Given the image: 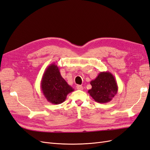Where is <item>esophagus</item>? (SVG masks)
I'll use <instances>...</instances> for the list:
<instances>
[{"label": "esophagus", "mask_w": 150, "mask_h": 150, "mask_svg": "<svg viewBox=\"0 0 150 150\" xmlns=\"http://www.w3.org/2000/svg\"><path fill=\"white\" fill-rule=\"evenodd\" d=\"M76 87L78 90H83V87L82 86H80V85H77L76 86Z\"/></svg>", "instance_id": "1"}]
</instances>
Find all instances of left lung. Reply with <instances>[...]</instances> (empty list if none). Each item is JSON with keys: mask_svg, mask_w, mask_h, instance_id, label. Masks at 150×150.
Wrapping results in <instances>:
<instances>
[{"mask_svg": "<svg viewBox=\"0 0 150 150\" xmlns=\"http://www.w3.org/2000/svg\"><path fill=\"white\" fill-rule=\"evenodd\" d=\"M92 88L88 93L95 101L106 103L111 101L118 92V85L114 76L109 71H103L91 80Z\"/></svg>", "mask_w": 150, "mask_h": 150, "instance_id": "obj_1", "label": "left lung"}]
</instances>
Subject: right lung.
Here are the masks:
<instances>
[{"mask_svg": "<svg viewBox=\"0 0 150 150\" xmlns=\"http://www.w3.org/2000/svg\"><path fill=\"white\" fill-rule=\"evenodd\" d=\"M40 87L47 101L54 105L63 103L67 95L74 89L61 76L59 67L55 63L45 69L41 80Z\"/></svg>", "mask_w": 150, "mask_h": 150, "instance_id": "add662e5", "label": "right lung"}]
</instances>
